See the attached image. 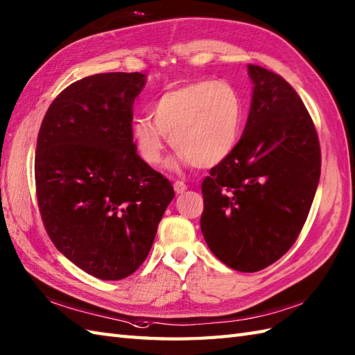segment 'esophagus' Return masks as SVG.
Masks as SVG:
<instances>
[{
    "label": "esophagus",
    "mask_w": 355,
    "mask_h": 355,
    "mask_svg": "<svg viewBox=\"0 0 355 355\" xmlns=\"http://www.w3.org/2000/svg\"><path fill=\"white\" fill-rule=\"evenodd\" d=\"M174 191H175L177 195L184 193L187 191V186L183 183V181H175V183H174Z\"/></svg>",
    "instance_id": "1"
}]
</instances>
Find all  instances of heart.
<instances>
[{
	"instance_id": "b5f03b06",
	"label": "heart",
	"mask_w": 355,
	"mask_h": 355,
	"mask_svg": "<svg viewBox=\"0 0 355 355\" xmlns=\"http://www.w3.org/2000/svg\"><path fill=\"white\" fill-rule=\"evenodd\" d=\"M151 118H136L131 137L145 163L157 166L166 140L178 150L169 168L193 164L215 168L234 151L242 131L241 95L227 81H193L162 94L151 107Z\"/></svg>"
}]
</instances>
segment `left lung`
<instances>
[{
  "mask_svg": "<svg viewBox=\"0 0 355 355\" xmlns=\"http://www.w3.org/2000/svg\"><path fill=\"white\" fill-rule=\"evenodd\" d=\"M251 107L234 151L202 181L201 232L228 268L257 272L295 243L320 175L306 105L277 73L248 64Z\"/></svg>",
  "mask_w": 355,
  "mask_h": 355,
  "instance_id": "1",
  "label": "left lung"
}]
</instances>
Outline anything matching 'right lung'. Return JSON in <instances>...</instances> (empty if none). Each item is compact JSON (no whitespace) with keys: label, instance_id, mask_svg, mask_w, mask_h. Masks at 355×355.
<instances>
[{"label":"right lung","instance_id":"obj_1","mask_svg":"<svg viewBox=\"0 0 355 355\" xmlns=\"http://www.w3.org/2000/svg\"><path fill=\"white\" fill-rule=\"evenodd\" d=\"M140 72L96 73L66 87L39 130L35 177L40 215L55 248L100 279L142 265L174 198L131 137Z\"/></svg>","mask_w":355,"mask_h":355}]
</instances>
